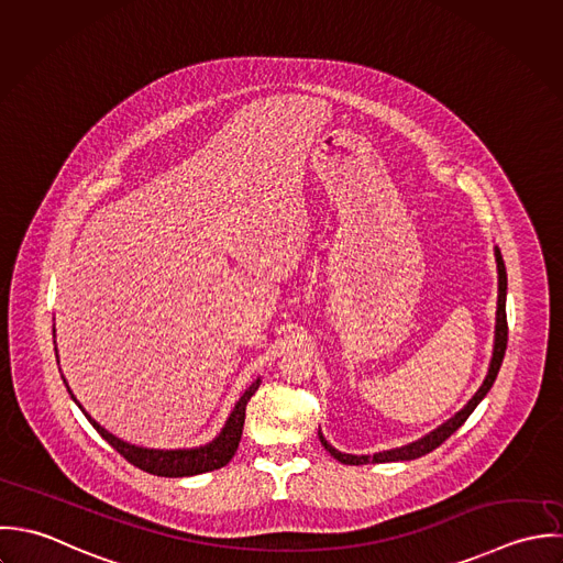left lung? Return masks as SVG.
I'll return each instance as SVG.
<instances>
[{
  "mask_svg": "<svg viewBox=\"0 0 563 563\" xmlns=\"http://www.w3.org/2000/svg\"><path fill=\"white\" fill-rule=\"evenodd\" d=\"M494 256H496V272H498V300H496V327H494V347H492V361H489V367H487V374H485V380L483 385L476 389V394L463 405V409H459L452 418H449L444 424H440L438 429H433L431 433L422 435L420 440L411 442V444H405V446H398V449L383 450V452H376V454H347V452H341V450L331 446L327 442V438L322 435V431H318L320 435V442L322 446L331 452V456H335L341 463L345 465H365V463H391V461H411V459H418L422 454H429L431 450L442 446L450 435L470 418V413L478 407V402L487 396V391L492 389L496 376H498V369L503 365V358H505V350H507V269H505V261H503V254H500V247L494 245Z\"/></svg>",
  "mask_w": 563,
  "mask_h": 563,
  "instance_id": "1",
  "label": "left lung"
}]
</instances>
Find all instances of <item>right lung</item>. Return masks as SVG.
Masks as SVG:
<instances>
[{
    "instance_id": "right-lung-1",
    "label": "right lung",
    "mask_w": 563,
    "mask_h": 563,
    "mask_svg": "<svg viewBox=\"0 0 563 563\" xmlns=\"http://www.w3.org/2000/svg\"><path fill=\"white\" fill-rule=\"evenodd\" d=\"M56 333V329H54ZM56 343V341H54ZM56 358H58V350H56ZM65 380V378H63ZM67 385V380H65ZM261 378H256L245 391L243 396L236 400V405L232 407L228 420H225L222 431L218 433V438L205 446H196V449H145V446H136L130 442H123L121 438L113 435L111 431H107L100 422H96L85 407L78 402V398L71 394L69 385L67 391L71 394L74 402L80 407V411L87 416V420L93 424V429L113 446L123 459H128L132 465L141 467L143 472L156 474V476H169V478H178V476H196V474H205L218 467H224L225 463L234 456V452L239 449L241 442V431H243V422H245V407L247 400L254 396V391L258 389Z\"/></svg>"
}]
</instances>
